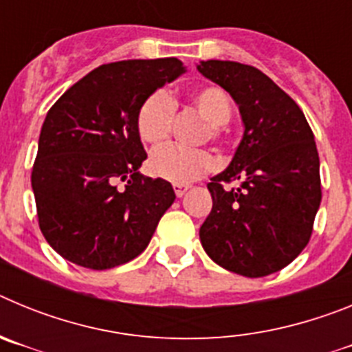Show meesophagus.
<instances>
[{"label": "esophagus", "instance_id": "esophagus-1", "mask_svg": "<svg viewBox=\"0 0 352 352\" xmlns=\"http://www.w3.org/2000/svg\"><path fill=\"white\" fill-rule=\"evenodd\" d=\"M173 188H174V192H176V195H178V197H183V195L186 194V190L190 188V185H183V183H174Z\"/></svg>", "mask_w": 352, "mask_h": 352}]
</instances>
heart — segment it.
<instances>
[{"label":"heart","mask_w":352,"mask_h":352,"mask_svg":"<svg viewBox=\"0 0 352 352\" xmlns=\"http://www.w3.org/2000/svg\"><path fill=\"white\" fill-rule=\"evenodd\" d=\"M192 107L206 121L208 135L217 141L220 129L232 118V102L223 89L217 86H203L192 91ZM174 104L166 93H153L141 105L138 116V130L142 141L149 146H160L167 141L173 126ZM214 158L204 149H179L167 146L157 149L149 157V170L157 178L170 183H190L210 173Z\"/></svg>","instance_id":"b5f03b06"}]
</instances>
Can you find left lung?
Segmentation results:
<instances>
[{"label": "left lung", "mask_w": 352, "mask_h": 352, "mask_svg": "<svg viewBox=\"0 0 352 352\" xmlns=\"http://www.w3.org/2000/svg\"><path fill=\"white\" fill-rule=\"evenodd\" d=\"M238 104L243 138L208 183L213 208L199 229L204 252L238 275L266 276L296 259L321 204L319 155L298 104L266 74L236 61L197 65ZM239 181L226 191L223 183Z\"/></svg>", "instance_id": "1"}]
</instances>
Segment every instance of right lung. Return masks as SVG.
I'll return each mask as SVG.
<instances>
[{
  "instance_id": "add662e5",
  "label": "right lung",
  "mask_w": 352,
  "mask_h": 352,
  "mask_svg": "<svg viewBox=\"0 0 352 352\" xmlns=\"http://www.w3.org/2000/svg\"><path fill=\"white\" fill-rule=\"evenodd\" d=\"M185 72L178 58L102 65L49 109L31 186L40 231L61 257L109 270L148 247L176 194L138 170L148 157L138 116L146 98Z\"/></svg>"
}]
</instances>
